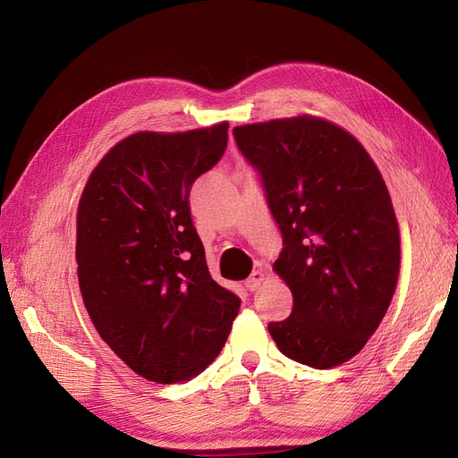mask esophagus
<instances>
[{
	"instance_id": "esophagus-1",
	"label": "esophagus",
	"mask_w": 458,
	"mask_h": 458,
	"mask_svg": "<svg viewBox=\"0 0 458 458\" xmlns=\"http://www.w3.org/2000/svg\"><path fill=\"white\" fill-rule=\"evenodd\" d=\"M263 281H266V275H263V271L261 269H256L250 276H248V279H246V288L248 290H252V293H254V290H258L259 286H261V283Z\"/></svg>"
}]
</instances>
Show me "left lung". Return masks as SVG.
Instances as JSON below:
<instances>
[{
    "label": "left lung",
    "instance_id": "1",
    "mask_svg": "<svg viewBox=\"0 0 458 458\" xmlns=\"http://www.w3.org/2000/svg\"><path fill=\"white\" fill-rule=\"evenodd\" d=\"M233 135L283 233L273 271L294 308L269 325L271 338L313 369L350 361L380 327L399 279V224L380 170L350 131L321 116L246 123Z\"/></svg>",
    "mask_w": 458,
    "mask_h": 458
}]
</instances>
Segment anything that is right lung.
Masks as SVG:
<instances>
[{"instance_id": "obj_1", "label": "right lung", "mask_w": 458, "mask_h": 458, "mask_svg": "<svg viewBox=\"0 0 458 458\" xmlns=\"http://www.w3.org/2000/svg\"><path fill=\"white\" fill-rule=\"evenodd\" d=\"M229 122L137 131L95 165L76 212L78 283L93 327L123 363L158 384L214 359L241 300L206 266L189 192L227 147Z\"/></svg>"}]
</instances>
